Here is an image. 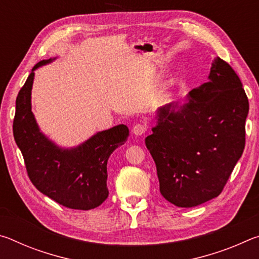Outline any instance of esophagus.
<instances>
[{
  "label": "esophagus",
  "instance_id": "34e87169",
  "mask_svg": "<svg viewBox=\"0 0 259 259\" xmlns=\"http://www.w3.org/2000/svg\"><path fill=\"white\" fill-rule=\"evenodd\" d=\"M133 133L136 136H142L146 133V125L145 124H142V123H137L134 125L133 128Z\"/></svg>",
  "mask_w": 259,
  "mask_h": 259
}]
</instances>
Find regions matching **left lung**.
<instances>
[{
    "instance_id": "obj_1",
    "label": "left lung",
    "mask_w": 259,
    "mask_h": 259,
    "mask_svg": "<svg viewBox=\"0 0 259 259\" xmlns=\"http://www.w3.org/2000/svg\"><path fill=\"white\" fill-rule=\"evenodd\" d=\"M208 78L182 106L159 108L145 138L162 196L182 208L221 194L244 150L249 102L238 74L216 57Z\"/></svg>"
}]
</instances>
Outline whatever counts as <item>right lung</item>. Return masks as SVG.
<instances>
[{"label":"right lung","mask_w":259,"mask_h":259,"mask_svg":"<svg viewBox=\"0 0 259 259\" xmlns=\"http://www.w3.org/2000/svg\"><path fill=\"white\" fill-rule=\"evenodd\" d=\"M52 60L35 65L17 96L14 137L38 191L66 208L90 210L107 199L108 157L128 140L129 129L124 124L113 126L73 148L57 146L43 135L32 112L30 95L34 71Z\"/></svg>","instance_id":"obj_1"}]
</instances>
